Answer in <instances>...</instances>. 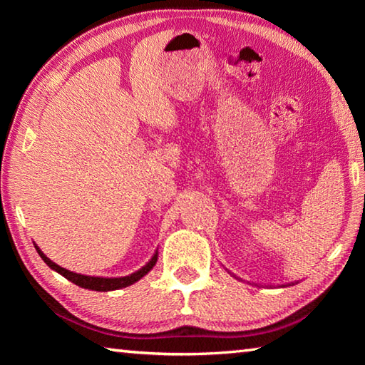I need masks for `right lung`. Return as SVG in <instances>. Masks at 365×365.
Returning a JSON list of instances; mask_svg holds the SVG:
<instances>
[{
    "mask_svg": "<svg viewBox=\"0 0 365 365\" xmlns=\"http://www.w3.org/2000/svg\"><path fill=\"white\" fill-rule=\"evenodd\" d=\"M35 250L38 252L40 257L48 264V267H51L53 270H56L58 274H61L63 277H66L67 280H71L76 285L86 288V289H95V292H113V289H120L125 287L133 285L135 282H138L141 277H145L148 272H150L154 265L158 262V251L154 252V256L150 259V262L146 265H143L140 270L133 272V274L127 275V277H119V279H104V277H91V275H82V274H76V272H71L64 267H61L56 262H53L51 259L45 256L38 246L35 245Z\"/></svg>",
    "mask_w": 365,
    "mask_h": 365,
    "instance_id": "obj_1",
    "label": "right lung"
}]
</instances>
